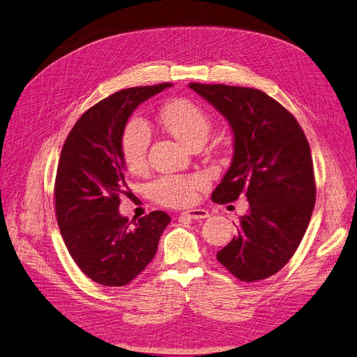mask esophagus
I'll return each mask as SVG.
<instances>
[{
  "label": "esophagus",
  "mask_w": 357,
  "mask_h": 357,
  "mask_svg": "<svg viewBox=\"0 0 357 357\" xmlns=\"http://www.w3.org/2000/svg\"><path fill=\"white\" fill-rule=\"evenodd\" d=\"M181 215L189 218V219H197V220L207 219L210 216L208 211L204 210V208H192V210H188V211H185V213H181Z\"/></svg>",
  "instance_id": "34e87169"
}]
</instances>
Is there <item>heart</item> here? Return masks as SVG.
<instances>
[{
	"label": "heart",
	"mask_w": 357,
	"mask_h": 357,
	"mask_svg": "<svg viewBox=\"0 0 357 357\" xmlns=\"http://www.w3.org/2000/svg\"><path fill=\"white\" fill-rule=\"evenodd\" d=\"M160 121L172 137L185 146L201 147L208 138L211 120L199 105L189 99L168 102L160 111ZM151 132L139 119L132 120L121 137V155L132 172H141L147 167V151ZM208 186V180L201 174L163 176L151 183L153 199L167 207H185L195 202L198 192Z\"/></svg>",
	"instance_id": "1"
}]
</instances>
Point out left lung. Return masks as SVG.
<instances>
[{
    "instance_id": "1",
    "label": "left lung",
    "mask_w": 357,
    "mask_h": 357,
    "mask_svg": "<svg viewBox=\"0 0 357 357\" xmlns=\"http://www.w3.org/2000/svg\"><path fill=\"white\" fill-rule=\"evenodd\" d=\"M224 115L234 133V156L211 194L219 204L248 198L238 234L218 261L240 281L278 273L301 245L315 204L311 149L294 115L261 90L190 82Z\"/></svg>"
}]
</instances>
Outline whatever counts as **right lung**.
Masks as SVG:
<instances>
[{"mask_svg":"<svg viewBox=\"0 0 357 357\" xmlns=\"http://www.w3.org/2000/svg\"><path fill=\"white\" fill-rule=\"evenodd\" d=\"M172 84L132 86L108 96L75 123L55 177V215L73 261L94 282L121 287L155 257L171 218L162 210L129 222L120 215L130 190L121 155L124 126L139 103Z\"/></svg>","mask_w":357,"mask_h":357,"instance_id":"right-lung-1","label":"right lung"}]
</instances>
